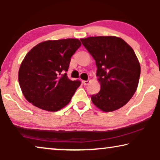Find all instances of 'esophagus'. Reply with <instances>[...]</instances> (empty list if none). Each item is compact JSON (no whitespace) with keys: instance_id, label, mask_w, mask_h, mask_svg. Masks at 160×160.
<instances>
[{"instance_id":"34e87169","label":"esophagus","mask_w":160,"mask_h":160,"mask_svg":"<svg viewBox=\"0 0 160 160\" xmlns=\"http://www.w3.org/2000/svg\"><path fill=\"white\" fill-rule=\"evenodd\" d=\"M83 84H84V86H87V85H88L89 84V80L84 81V82H83Z\"/></svg>"}]
</instances>
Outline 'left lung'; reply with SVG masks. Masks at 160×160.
<instances>
[{
	"label": "left lung",
	"mask_w": 160,
	"mask_h": 160,
	"mask_svg": "<svg viewBox=\"0 0 160 160\" xmlns=\"http://www.w3.org/2000/svg\"><path fill=\"white\" fill-rule=\"evenodd\" d=\"M97 65L100 90L92 101L105 112L124 106L136 91L141 66L135 52L123 39L95 36L81 39Z\"/></svg>",
	"instance_id": "left-lung-1"
}]
</instances>
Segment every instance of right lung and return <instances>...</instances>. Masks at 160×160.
Returning <instances> with one entry per match:
<instances>
[{"label":"right lung","instance_id":"1","mask_svg":"<svg viewBox=\"0 0 160 160\" xmlns=\"http://www.w3.org/2000/svg\"><path fill=\"white\" fill-rule=\"evenodd\" d=\"M81 45L76 38L47 41L26 54L19 83L28 102L43 110L58 111L71 101L81 82L69 79L65 72Z\"/></svg>","mask_w":160,"mask_h":160}]
</instances>
